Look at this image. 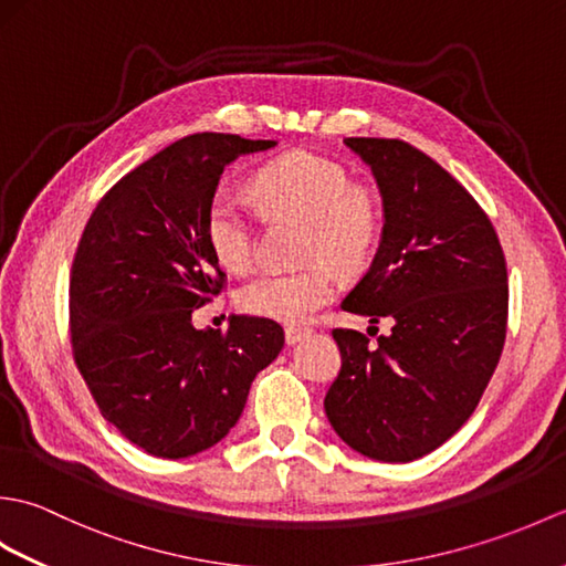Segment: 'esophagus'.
<instances>
[{"label": "esophagus", "instance_id": "esophagus-1", "mask_svg": "<svg viewBox=\"0 0 566 566\" xmlns=\"http://www.w3.org/2000/svg\"><path fill=\"white\" fill-rule=\"evenodd\" d=\"M306 335H308L306 328H296V326L284 328V340H286V345H296L298 340L306 338Z\"/></svg>", "mask_w": 566, "mask_h": 566}]
</instances>
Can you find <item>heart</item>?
<instances>
[{
	"label": "heart",
	"mask_w": 566,
	"mask_h": 566,
	"mask_svg": "<svg viewBox=\"0 0 566 566\" xmlns=\"http://www.w3.org/2000/svg\"><path fill=\"white\" fill-rule=\"evenodd\" d=\"M255 191L276 216L302 221V270L262 272L240 290V306L280 323H304L335 296V274L357 272L375 255L381 209L369 189L350 185L340 165L311 153H290L255 175ZM207 243L223 268L243 272L255 255V228L243 201L216 191L203 219Z\"/></svg>",
	"instance_id": "obj_1"
}]
</instances>
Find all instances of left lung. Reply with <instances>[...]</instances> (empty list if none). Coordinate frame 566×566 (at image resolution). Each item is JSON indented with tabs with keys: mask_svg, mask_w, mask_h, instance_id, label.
Segmentation results:
<instances>
[{
	"mask_svg": "<svg viewBox=\"0 0 566 566\" xmlns=\"http://www.w3.org/2000/svg\"><path fill=\"white\" fill-rule=\"evenodd\" d=\"M345 146L377 179L384 226L343 311L389 318L391 333L369 343L333 331L343 367L323 406L359 454L413 462L467 423L494 375L506 340V260L482 207L426 153L389 138Z\"/></svg>",
	"mask_w": 566,
	"mask_h": 566,
	"instance_id": "obj_1",
	"label": "left lung"
}]
</instances>
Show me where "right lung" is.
Returning <instances> with one entry per match:
<instances>
[{
  "label": "right lung",
  "mask_w": 566,
  "mask_h": 566,
  "mask_svg": "<svg viewBox=\"0 0 566 566\" xmlns=\"http://www.w3.org/2000/svg\"><path fill=\"white\" fill-rule=\"evenodd\" d=\"M276 140L195 134L138 165L92 211L70 272V333L102 416L148 454L213 448L243 413L258 371L282 353L280 323L191 314L223 286L203 233L226 165Z\"/></svg>",
  "instance_id": "add662e5"
}]
</instances>
